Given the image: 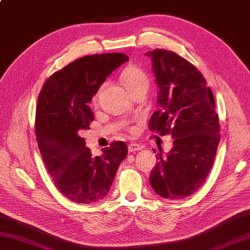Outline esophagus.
I'll return each instance as SVG.
<instances>
[{
    "label": "esophagus",
    "mask_w": 250,
    "mask_h": 250,
    "mask_svg": "<svg viewBox=\"0 0 250 250\" xmlns=\"http://www.w3.org/2000/svg\"><path fill=\"white\" fill-rule=\"evenodd\" d=\"M143 148H144V146L143 145L136 144V143H131V144H129V146H128V150H129V152H135V151L142 150Z\"/></svg>",
    "instance_id": "obj_1"
}]
</instances>
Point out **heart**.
<instances>
[{
	"label": "heart",
	"instance_id": "obj_1",
	"mask_svg": "<svg viewBox=\"0 0 250 250\" xmlns=\"http://www.w3.org/2000/svg\"><path fill=\"white\" fill-rule=\"evenodd\" d=\"M121 82L128 91L133 94L139 91L146 92L149 87V77L144 70L135 65H130L125 68L121 73ZM98 99V94L95 95L93 101L95 102Z\"/></svg>",
	"mask_w": 250,
	"mask_h": 250
}]
</instances>
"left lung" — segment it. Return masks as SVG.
<instances>
[{"instance_id": "8db88e82", "label": "left lung", "mask_w": 250, "mask_h": 250, "mask_svg": "<svg viewBox=\"0 0 250 250\" xmlns=\"http://www.w3.org/2000/svg\"><path fill=\"white\" fill-rule=\"evenodd\" d=\"M145 55L152 62L160 107L149 129L174 139L166 157L157 155L149 183L162 198L182 200L204 184L213 167L220 141L215 99L204 76L183 57L166 49Z\"/></svg>"}]
</instances>
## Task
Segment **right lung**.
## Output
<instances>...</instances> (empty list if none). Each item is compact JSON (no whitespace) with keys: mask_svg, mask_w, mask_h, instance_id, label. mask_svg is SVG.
Listing matches in <instances>:
<instances>
[{"mask_svg":"<svg viewBox=\"0 0 250 250\" xmlns=\"http://www.w3.org/2000/svg\"><path fill=\"white\" fill-rule=\"evenodd\" d=\"M129 57L120 52L86 56L47 79L36 106L35 135L42 158L56 187L68 200L90 204L109 192L121 161L125 142H114L93 157L81 137L93 113L89 102L106 77Z\"/></svg>","mask_w":250,"mask_h":250,"instance_id":"obj_1","label":"right lung"}]
</instances>
